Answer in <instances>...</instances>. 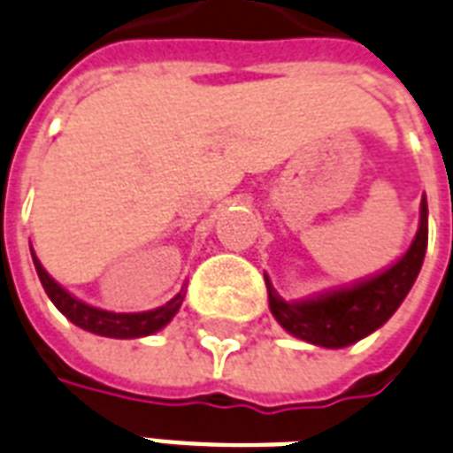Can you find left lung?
<instances>
[{"label":"left lung","mask_w":453,"mask_h":453,"mask_svg":"<svg viewBox=\"0 0 453 453\" xmlns=\"http://www.w3.org/2000/svg\"><path fill=\"white\" fill-rule=\"evenodd\" d=\"M427 248V203L420 201V226L411 248L383 274L352 288L335 290L307 303H286L269 286V310L276 321L300 340L321 347H347L388 321L397 311L420 272Z\"/></svg>","instance_id":"1"}]
</instances>
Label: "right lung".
<instances>
[{
    "label": "right lung",
    "instance_id": "right-lung-1",
    "mask_svg": "<svg viewBox=\"0 0 453 453\" xmlns=\"http://www.w3.org/2000/svg\"><path fill=\"white\" fill-rule=\"evenodd\" d=\"M33 262L42 286L47 290L49 300L58 307V311L65 314L73 324L84 328V331L106 335V338H142V335H150V333L160 331L163 326L170 324V319L177 314V310L181 307V300H184V293H179V296L172 297L170 303H165L163 307L150 311H139V314H115V311L96 310V307L80 303L77 297L70 296L68 290H63L44 272V266L40 265V259L35 257V255Z\"/></svg>",
    "mask_w": 453,
    "mask_h": 453
}]
</instances>
